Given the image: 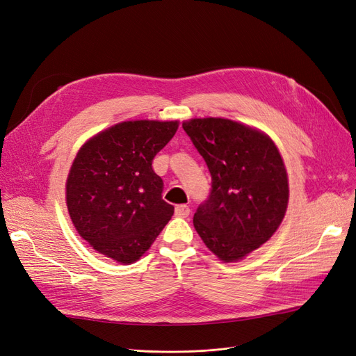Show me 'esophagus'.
<instances>
[{
	"instance_id": "esophagus-1",
	"label": "esophagus",
	"mask_w": 356,
	"mask_h": 356,
	"mask_svg": "<svg viewBox=\"0 0 356 356\" xmlns=\"http://www.w3.org/2000/svg\"><path fill=\"white\" fill-rule=\"evenodd\" d=\"M190 215V207L187 204H178L175 207V216L178 218H187Z\"/></svg>"
}]
</instances>
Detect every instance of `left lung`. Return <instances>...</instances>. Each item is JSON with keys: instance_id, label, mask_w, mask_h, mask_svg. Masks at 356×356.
Listing matches in <instances>:
<instances>
[{"instance_id": "1", "label": "left lung", "mask_w": 356, "mask_h": 356, "mask_svg": "<svg viewBox=\"0 0 356 356\" xmlns=\"http://www.w3.org/2000/svg\"><path fill=\"white\" fill-rule=\"evenodd\" d=\"M212 177L193 224L219 261L238 262L271 238L289 204L283 157L264 131L224 118L182 122Z\"/></svg>"}]
</instances>
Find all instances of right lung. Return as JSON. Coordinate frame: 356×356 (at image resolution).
Returning <instances> with one entry per match:
<instances>
[{
    "label": "right lung",
    "instance_id": "1",
    "mask_svg": "<svg viewBox=\"0 0 356 356\" xmlns=\"http://www.w3.org/2000/svg\"><path fill=\"white\" fill-rule=\"evenodd\" d=\"M178 120H125L82 144L66 179V206L78 234L115 262H137L174 215L162 199L153 159Z\"/></svg>",
    "mask_w": 356,
    "mask_h": 356
}]
</instances>
